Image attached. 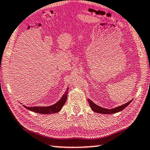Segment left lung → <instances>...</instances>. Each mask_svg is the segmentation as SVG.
<instances>
[{
	"mask_svg": "<svg viewBox=\"0 0 150 150\" xmlns=\"http://www.w3.org/2000/svg\"><path fill=\"white\" fill-rule=\"evenodd\" d=\"M132 99L131 101L127 102V103L117 107H115V108H113V109H106V108H103V107H101L100 106H98V105L94 103L92 101L90 100V99H88V103H89V104H90V106L91 107V109L93 110V111L98 112V113L107 114V115L114 114V113H116V112L121 111L122 110H123L125 108H126V107H127L128 105H129L131 103V102H132Z\"/></svg>",
	"mask_w": 150,
	"mask_h": 150,
	"instance_id": "1",
	"label": "left lung"
}]
</instances>
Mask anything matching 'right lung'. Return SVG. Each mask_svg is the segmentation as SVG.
I'll use <instances>...</instances> for the list:
<instances>
[{
    "label": "right lung",
    "mask_w": 150,
    "mask_h": 150,
    "mask_svg": "<svg viewBox=\"0 0 150 150\" xmlns=\"http://www.w3.org/2000/svg\"><path fill=\"white\" fill-rule=\"evenodd\" d=\"M68 87L67 88V90H66L65 93L63 94L61 99L57 102L56 103L52 105L51 106L48 107H27L22 105L30 111H31L35 112H38V113L40 114H52V113H56V112H59L61 110L62 107L64 105V103L67 101V94H68Z\"/></svg>",
    "instance_id": "obj_1"
}]
</instances>
